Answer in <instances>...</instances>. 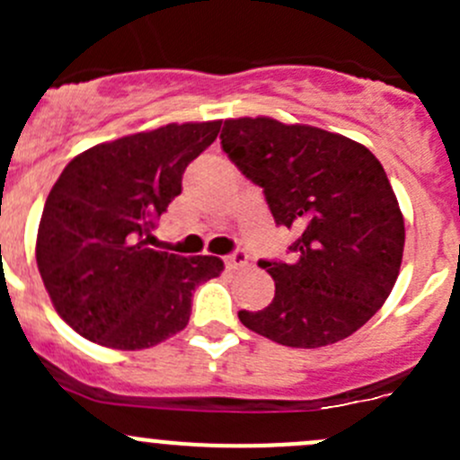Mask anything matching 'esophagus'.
<instances>
[{"mask_svg": "<svg viewBox=\"0 0 460 460\" xmlns=\"http://www.w3.org/2000/svg\"><path fill=\"white\" fill-rule=\"evenodd\" d=\"M225 262L229 269H243L249 264V256L247 252H243V249H235V252H231L229 256L225 258Z\"/></svg>", "mask_w": 460, "mask_h": 460, "instance_id": "esophagus-1", "label": "esophagus"}]
</instances>
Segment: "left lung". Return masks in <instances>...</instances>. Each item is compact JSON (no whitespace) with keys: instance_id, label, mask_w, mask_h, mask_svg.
<instances>
[{"instance_id":"8db88e82","label":"left lung","mask_w":460,"mask_h":460,"mask_svg":"<svg viewBox=\"0 0 460 460\" xmlns=\"http://www.w3.org/2000/svg\"><path fill=\"white\" fill-rule=\"evenodd\" d=\"M222 148L264 193L278 226L298 234L296 260H260L271 305L240 323L287 347L351 336L383 307L401 271L405 222L387 173L363 144L271 118L225 119Z\"/></svg>"}]
</instances>
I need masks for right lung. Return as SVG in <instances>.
<instances>
[{"instance_id": "1", "label": "right lung", "mask_w": 460, "mask_h": 460, "mask_svg": "<svg viewBox=\"0 0 460 460\" xmlns=\"http://www.w3.org/2000/svg\"><path fill=\"white\" fill-rule=\"evenodd\" d=\"M220 122L166 124L97 144L66 164L46 198L37 269L55 312L80 336L136 351L182 332L198 285L220 258L148 247L155 220L182 193L184 169Z\"/></svg>"}]
</instances>
